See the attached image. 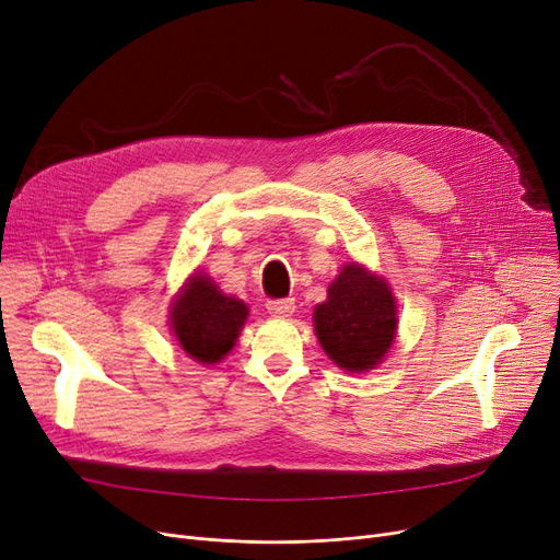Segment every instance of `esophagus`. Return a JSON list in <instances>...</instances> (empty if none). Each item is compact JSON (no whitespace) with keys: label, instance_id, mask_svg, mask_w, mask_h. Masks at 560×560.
I'll list each match as a JSON object with an SVG mask.
<instances>
[{"label":"esophagus","instance_id":"esophagus-1","mask_svg":"<svg viewBox=\"0 0 560 560\" xmlns=\"http://www.w3.org/2000/svg\"><path fill=\"white\" fill-rule=\"evenodd\" d=\"M268 311L277 317H290L292 313H295V300H270L268 302Z\"/></svg>","mask_w":560,"mask_h":560}]
</instances>
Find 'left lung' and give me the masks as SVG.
Here are the masks:
<instances>
[{
  "instance_id": "obj_1",
  "label": "left lung",
  "mask_w": 560,
  "mask_h": 560,
  "mask_svg": "<svg viewBox=\"0 0 560 560\" xmlns=\"http://www.w3.org/2000/svg\"><path fill=\"white\" fill-rule=\"evenodd\" d=\"M315 336L345 372L374 370L397 336V304L384 277L347 262L313 311Z\"/></svg>"
}]
</instances>
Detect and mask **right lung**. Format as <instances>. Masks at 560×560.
I'll use <instances>...</instances> for the list:
<instances>
[{
	"mask_svg": "<svg viewBox=\"0 0 560 560\" xmlns=\"http://www.w3.org/2000/svg\"><path fill=\"white\" fill-rule=\"evenodd\" d=\"M247 315L243 300L222 295L211 277L195 272L170 306V325L190 359L213 365L233 349Z\"/></svg>",
	"mask_w": 560,
	"mask_h": 560,
	"instance_id": "obj_1",
	"label": "right lung"
}]
</instances>
